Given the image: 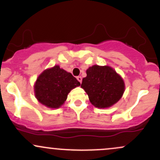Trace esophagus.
Masks as SVG:
<instances>
[{
    "mask_svg": "<svg viewBox=\"0 0 160 160\" xmlns=\"http://www.w3.org/2000/svg\"><path fill=\"white\" fill-rule=\"evenodd\" d=\"M77 79H78V80L79 82H80V83H81L82 82V78L80 76H79V77H78V78H77Z\"/></svg>",
    "mask_w": 160,
    "mask_h": 160,
    "instance_id": "1",
    "label": "esophagus"
}]
</instances>
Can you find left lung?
<instances>
[{
	"mask_svg": "<svg viewBox=\"0 0 160 160\" xmlns=\"http://www.w3.org/2000/svg\"><path fill=\"white\" fill-rule=\"evenodd\" d=\"M81 87L95 107H111L120 100L124 92L122 79L109 66L93 65L86 71Z\"/></svg>",
	"mask_w": 160,
	"mask_h": 160,
	"instance_id": "8db88e82",
	"label": "left lung"
}]
</instances>
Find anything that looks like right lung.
Wrapping results in <instances>:
<instances>
[{
	"instance_id": "add662e5",
	"label": "right lung",
	"mask_w": 160,
	"mask_h": 160,
	"mask_svg": "<svg viewBox=\"0 0 160 160\" xmlns=\"http://www.w3.org/2000/svg\"><path fill=\"white\" fill-rule=\"evenodd\" d=\"M80 85V82L71 73L56 65L38 77L34 92L40 103L48 108H58L65 102L70 91Z\"/></svg>"
}]
</instances>
